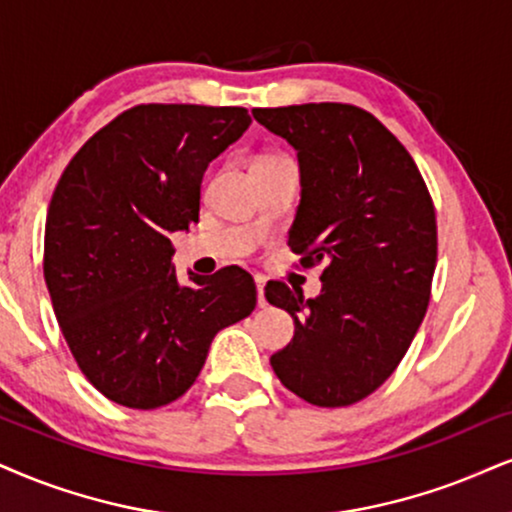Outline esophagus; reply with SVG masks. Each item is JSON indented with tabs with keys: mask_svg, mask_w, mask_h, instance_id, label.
Wrapping results in <instances>:
<instances>
[{
	"mask_svg": "<svg viewBox=\"0 0 512 512\" xmlns=\"http://www.w3.org/2000/svg\"><path fill=\"white\" fill-rule=\"evenodd\" d=\"M256 292H258V306H266V277L256 275Z\"/></svg>",
	"mask_w": 512,
	"mask_h": 512,
	"instance_id": "obj_1",
	"label": "esophagus"
}]
</instances>
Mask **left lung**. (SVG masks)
<instances>
[{"instance_id":"obj_1","label":"left lung","mask_w":512,"mask_h":512,"mask_svg":"<svg viewBox=\"0 0 512 512\" xmlns=\"http://www.w3.org/2000/svg\"><path fill=\"white\" fill-rule=\"evenodd\" d=\"M254 118L299 159L289 246L304 266L325 263L315 299L266 287L294 318V339L270 365L313 406H351L396 370L425 318L437 266L432 197L406 147L358 106H280Z\"/></svg>"}]
</instances>
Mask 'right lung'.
<instances>
[{"mask_svg": "<svg viewBox=\"0 0 512 512\" xmlns=\"http://www.w3.org/2000/svg\"><path fill=\"white\" fill-rule=\"evenodd\" d=\"M251 125L239 106L142 104L90 137L63 170L44 225V282L82 375L128 408L192 387L208 346L256 306L230 266L173 268L170 235L199 220L201 178Z\"/></svg>", "mask_w": 512, "mask_h": 512, "instance_id": "add662e5", "label": "right lung"}]
</instances>
